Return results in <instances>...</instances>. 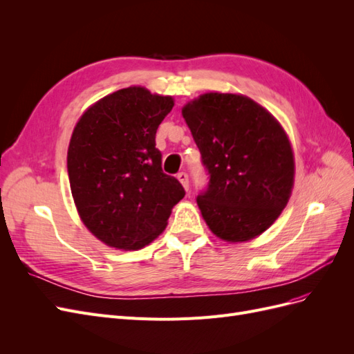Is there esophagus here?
<instances>
[{
    "label": "esophagus",
    "mask_w": 354,
    "mask_h": 354,
    "mask_svg": "<svg viewBox=\"0 0 354 354\" xmlns=\"http://www.w3.org/2000/svg\"><path fill=\"white\" fill-rule=\"evenodd\" d=\"M177 178H178L180 183L183 185V187H185L186 190H189V176H187L186 173H178V174H177Z\"/></svg>",
    "instance_id": "34e87169"
}]
</instances>
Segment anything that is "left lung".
Masks as SVG:
<instances>
[{"mask_svg": "<svg viewBox=\"0 0 354 354\" xmlns=\"http://www.w3.org/2000/svg\"><path fill=\"white\" fill-rule=\"evenodd\" d=\"M185 121L209 181L196 202L223 241L259 236L281 216L294 186V153L276 118L242 94L207 93L189 102Z\"/></svg>", "mask_w": 354, "mask_h": 354, "instance_id": "obj_1", "label": "left lung"}]
</instances>
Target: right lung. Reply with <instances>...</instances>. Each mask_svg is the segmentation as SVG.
<instances>
[{"label":"right lung","mask_w":354,"mask_h":354,"mask_svg":"<svg viewBox=\"0 0 354 354\" xmlns=\"http://www.w3.org/2000/svg\"><path fill=\"white\" fill-rule=\"evenodd\" d=\"M173 106L169 95L128 87L94 103L73 128L68 173L75 205L85 227L112 248L151 243L185 198L155 147L158 127Z\"/></svg>","instance_id":"right-lung-1"}]
</instances>
